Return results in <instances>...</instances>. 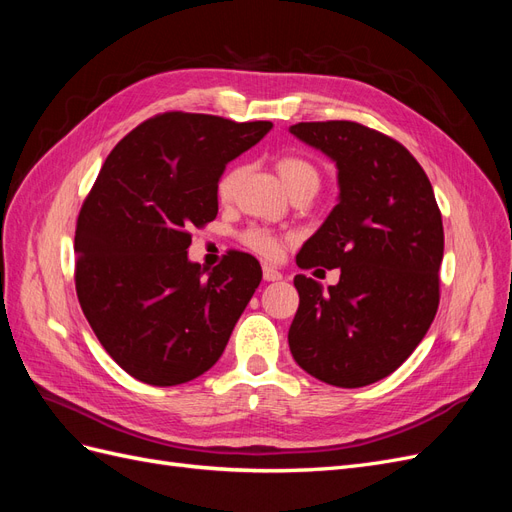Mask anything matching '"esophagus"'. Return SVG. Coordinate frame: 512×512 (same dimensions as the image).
Returning a JSON list of instances; mask_svg holds the SVG:
<instances>
[{
  "mask_svg": "<svg viewBox=\"0 0 512 512\" xmlns=\"http://www.w3.org/2000/svg\"><path fill=\"white\" fill-rule=\"evenodd\" d=\"M262 277H265L267 282H277V280H282V273L271 265H265V267H262Z\"/></svg>",
  "mask_w": 512,
  "mask_h": 512,
  "instance_id": "obj_1",
  "label": "esophagus"
}]
</instances>
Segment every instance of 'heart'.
<instances>
[{"instance_id": "heart-1", "label": "heart", "mask_w": 512, "mask_h": 512, "mask_svg": "<svg viewBox=\"0 0 512 512\" xmlns=\"http://www.w3.org/2000/svg\"><path fill=\"white\" fill-rule=\"evenodd\" d=\"M277 173H280L288 194L299 190V188H312L318 190L320 185V173L314 162H309L303 156H284L277 160ZM241 175V168H230L222 175L220 183H218V196L220 200H230L232 194H235L237 181ZM243 243L247 247H252L254 252L267 256V258H275L280 254V239H277L273 232L265 230V228H250L243 235Z\"/></svg>"}]
</instances>
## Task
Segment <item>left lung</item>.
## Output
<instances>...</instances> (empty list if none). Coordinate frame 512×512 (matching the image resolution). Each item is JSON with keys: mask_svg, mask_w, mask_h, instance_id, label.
<instances>
[{"mask_svg": "<svg viewBox=\"0 0 512 512\" xmlns=\"http://www.w3.org/2000/svg\"><path fill=\"white\" fill-rule=\"evenodd\" d=\"M301 143L337 168V205L309 237L297 265L339 269L322 288L297 275L299 309L288 331L294 361L322 382L359 389L404 363L440 301L442 215L412 153L354 121L294 123Z\"/></svg>", "mask_w": 512, "mask_h": 512, "instance_id": "8db88e82", "label": "left lung"}]
</instances>
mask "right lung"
Returning <instances> with one entry per match:
<instances>
[{
  "instance_id": "1",
  "label": "right lung",
  "mask_w": 512,
  "mask_h": 512,
  "mask_svg": "<svg viewBox=\"0 0 512 512\" xmlns=\"http://www.w3.org/2000/svg\"><path fill=\"white\" fill-rule=\"evenodd\" d=\"M271 128L164 113L106 158L76 224V294L104 350L132 378L175 386L222 356L262 269L243 252L200 269L188 256L190 230L215 220L226 164Z\"/></svg>"
}]
</instances>
